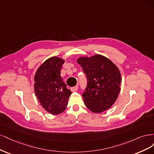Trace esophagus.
<instances>
[{
  "label": "esophagus",
  "instance_id": "obj_1",
  "mask_svg": "<svg viewBox=\"0 0 154 154\" xmlns=\"http://www.w3.org/2000/svg\"><path fill=\"white\" fill-rule=\"evenodd\" d=\"M77 90H78V86H74V87H73V88H71V90H72V91H73V92L77 91Z\"/></svg>",
  "mask_w": 154,
  "mask_h": 154
}]
</instances>
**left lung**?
<instances>
[{"instance_id":"left-lung-1","label":"left lung","mask_w":154,"mask_h":154,"mask_svg":"<svg viewBox=\"0 0 154 154\" xmlns=\"http://www.w3.org/2000/svg\"><path fill=\"white\" fill-rule=\"evenodd\" d=\"M77 62L86 74L88 85L82 97L88 109L101 113L109 109L120 92L121 73L109 59L100 54L79 57Z\"/></svg>"}]
</instances>
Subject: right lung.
Wrapping results in <instances>:
<instances>
[{
  "label": "right lung",
  "mask_w": 154,
  "mask_h": 154,
  "mask_svg": "<svg viewBox=\"0 0 154 154\" xmlns=\"http://www.w3.org/2000/svg\"><path fill=\"white\" fill-rule=\"evenodd\" d=\"M64 61L56 56L47 59L38 67L34 77L35 95L44 109L53 115L64 111L72 94L61 76Z\"/></svg>",
  "instance_id": "obj_1"
}]
</instances>
